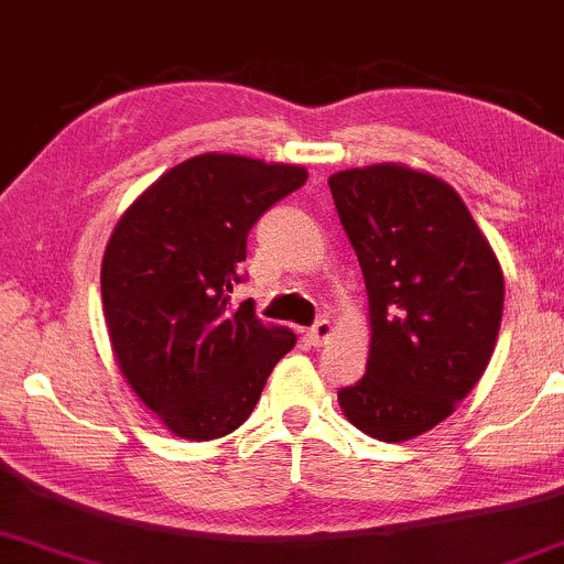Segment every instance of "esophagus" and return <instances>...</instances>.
<instances>
[{"label":"esophagus","mask_w":564,"mask_h":564,"mask_svg":"<svg viewBox=\"0 0 564 564\" xmlns=\"http://www.w3.org/2000/svg\"><path fill=\"white\" fill-rule=\"evenodd\" d=\"M330 334H334V325H330L328 321L315 323V325H312V328L307 330L310 347H323V344L330 338Z\"/></svg>","instance_id":"34e87169"}]
</instances>
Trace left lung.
Masks as SVG:
<instances>
[{"label": "left lung", "mask_w": 564, "mask_h": 564, "mask_svg": "<svg viewBox=\"0 0 564 564\" xmlns=\"http://www.w3.org/2000/svg\"><path fill=\"white\" fill-rule=\"evenodd\" d=\"M328 186L370 307L368 370L338 404L372 438H415L484 376L505 275L470 209L436 175L383 162L334 173Z\"/></svg>", "instance_id": "obj_1"}]
</instances>
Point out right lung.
<instances>
[{
    "label": "right lung",
    "mask_w": 564,
    "mask_h": 564,
    "mask_svg": "<svg viewBox=\"0 0 564 564\" xmlns=\"http://www.w3.org/2000/svg\"><path fill=\"white\" fill-rule=\"evenodd\" d=\"M300 165L199 154L147 188L101 260V304L120 372L167 431L228 436L252 415L264 381L296 336L234 304L247 236L304 186Z\"/></svg>",
    "instance_id": "obj_1"
}]
</instances>
